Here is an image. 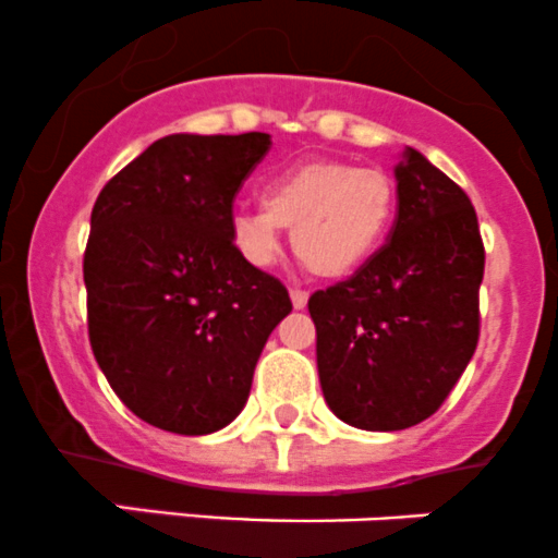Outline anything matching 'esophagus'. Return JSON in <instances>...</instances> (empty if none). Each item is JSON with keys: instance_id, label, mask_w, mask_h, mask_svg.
Masks as SVG:
<instances>
[{"instance_id": "obj_1", "label": "esophagus", "mask_w": 558, "mask_h": 558, "mask_svg": "<svg viewBox=\"0 0 558 558\" xmlns=\"http://www.w3.org/2000/svg\"><path fill=\"white\" fill-rule=\"evenodd\" d=\"M290 301H292V306L295 308H306V303H308V292L306 290H290Z\"/></svg>"}]
</instances>
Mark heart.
<instances>
[{
	"label": "heart",
	"mask_w": 558,
	"mask_h": 558,
	"mask_svg": "<svg viewBox=\"0 0 558 558\" xmlns=\"http://www.w3.org/2000/svg\"><path fill=\"white\" fill-rule=\"evenodd\" d=\"M398 191L387 171L347 160H306L271 177L263 206L231 220V244L252 268H271L281 228H292L298 260L322 279H341L365 266L387 239Z\"/></svg>",
	"instance_id": "1"
}]
</instances>
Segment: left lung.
Here are the masks:
<instances>
[{
  "instance_id": "left-lung-1",
  "label": "left lung",
  "mask_w": 558,
  "mask_h": 558,
  "mask_svg": "<svg viewBox=\"0 0 558 558\" xmlns=\"http://www.w3.org/2000/svg\"><path fill=\"white\" fill-rule=\"evenodd\" d=\"M398 217L354 277L317 290L322 395L341 422L395 433L433 416L478 347L484 241L468 193L405 147Z\"/></svg>"
}]
</instances>
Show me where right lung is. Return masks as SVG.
I'll list each match as a JSON object with an SVG mask.
<instances>
[{
	"label": "right lung",
	"instance_id": "1",
	"mask_svg": "<svg viewBox=\"0 0 558 558\" xmlns=\"http://www.w3.org/2000/svg\"><path fill=\"white\" fill-rule=\"evenodd\" d=\"M271 136L171 134L107 182L83 257L88 338L109 387L177 435L231 424L287 287L231 244L233 201Z\"/></svg>",
	"mask_w": 558,
	"mask_h": 558
}]
</instances>
